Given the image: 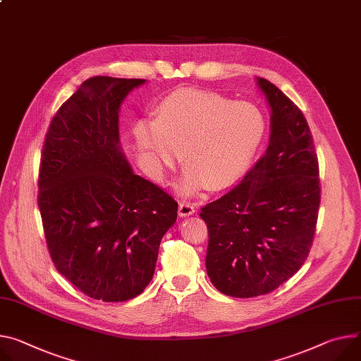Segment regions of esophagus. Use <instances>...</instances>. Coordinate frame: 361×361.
Segmentation results:
<instances>
[{
	"label": "esophagus",
	"mask_w": 361,
	"mask_h": 361,
	"mask_svg": "<svg viewBox=\"0 0 361 361\" xmlns=\"http://www.w3.org/2000/svg\"><path fill=\"white\" fill-rule=\"evenodd\" d=\"M195 213V207L188 203V202H181L180 206H178V216L181 217H187V216H191Z\"/></svg>",
	"instance_id": "esophagus-1"
}]
</instances>
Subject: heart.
I'll list each match as a JSON object with an SVG mask.
<instances>
[{
    "label": "heart",
    "instance_id": "b5f03b06",
    "mask_svg": "<svg viewBox=\"0 0 361 361\" xmlns=\"http://www.w3.org/2000/svg\"><path fill=\"white\" fill-rule=\"evenodd\" d=\"M267 135V119L255 105L200 90L164 99L155 119L134 125V140L151 176L162 178L178 158L187 166L177 184L184 197L240 178Z\"/></svg>",
    "mask_w": 361,
    "mask_h": 361
}]
</instances>
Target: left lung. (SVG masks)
I'll return each mask as SVG.
<instances>
[{
  "label": "left lung",
  "mask_w": 361,
  "mask_h": 361,
  "mask_svg": "<svg viewBox=\"0 0 361 361\" xmlns=\"http://www.w3.org/2000/svg\"><path fill=\"white\" fill-rule=\"evenodd\" d=\"M271 109L269 145L245 178L202 209L206 269L224 295L252 298L276 289L305 262L318 217V159L302 112L264 78Z\"/></svg>",
  "instance_id": "left-lung-1"
}]
</instances>
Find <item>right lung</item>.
I'll return each instance as SVG.
<instances>
[{
	"mask_svg": "<svg viewBox=\"0 0 361 361\" xmlns=\"http://www.w3.org/2000/svg\"><path fill=\"white\" fill-rule=\"evenodd\" d=\"M145 79L94 76L64 102L44 140L39 207L56 269L94 300L144 292L177 203L137 176L119 140L125 97Z\"/></svg>",
	"mask_w": 361,
	"mask_h": 361,
	"instance_id": "right-lung-1",
	"label": "right lung"
}]
</instances>
